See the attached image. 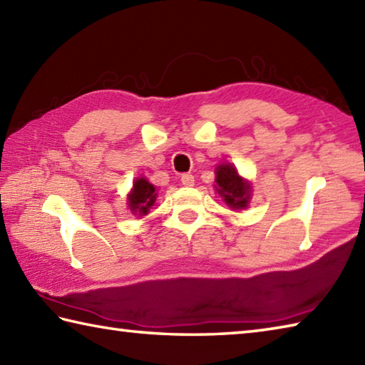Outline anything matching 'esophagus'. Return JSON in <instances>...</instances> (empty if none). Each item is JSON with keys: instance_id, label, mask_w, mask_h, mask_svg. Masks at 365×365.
Wrapping results in <instances>:
<instances>
[{"instance_id": "esophagus-1", "label": "esophagus", "mask_w": 365, "mask_h": 365, "mask_svg": "<svg viewBox=\"0 0 365 365\" xmlns=\"http://www.w3.org/2000/svg\"><path fill=\"white\" fill-rule=\"evenodd\" d=\"M181 182L185 185V187H190V185H194V176L190 173H185L181 176Z\"/></svg>"}]
</instances>
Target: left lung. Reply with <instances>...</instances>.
Segmentation results:
<instances>
[{
  "mask_svg": "<svg viewBox=\"0 0 365 365\" xmlns=\"http://www.w3.org/2000/svg\"><path fill=\"white\" fill-rule=\"evenodd\" d=\"M216 190L224 198L225 205L233 210H245L251 198V184L238 175L232 163L216 167Z\"/></svg>",
  "mask_w": 365,
  "mask_h": 365,
  "instance_id": "8db88e82",
  "label": "left lung"
}]
</instances>
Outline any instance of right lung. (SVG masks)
Masks as SVG:
<instances>
[{"mask_svg": "<svg viewBox=\"0 0 365 365\" xmlns=\"http://www.w3.org/2000/svg\"><path fill=\"white\" fill-rule=\"evenodd\" d=\"M157 198V192L153 184L146 178H138L133 182V187L127 197L128 208L135 216L148 215L149 210L153 208Z\"/></svg>", "mask_w": 365, "mask_h": 365, "instance_id": "right-lung-1", "label": "right lung"}]
</instances>
